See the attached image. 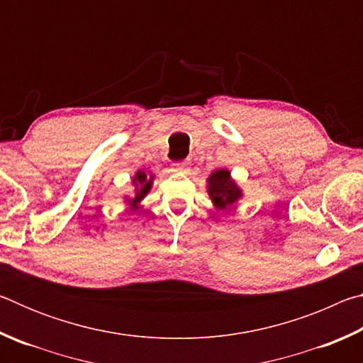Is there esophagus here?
<instances>
[{
  "label": "esophagus",
  "mask_w": 363,
  "mask_h": 363,
  "mask_svg": "<svg viewBox=\"0 0 363 363\" xmlns=\"http://www.w3.org/2000/svg\"><path fill=\"white\" fill-rule=\"evenodd\" d=\"M189 164H190L189 160H182V162L173 163V169L174 171H184V173H186V171L189 169Z\"/></svg>",
  "instance_id": "obj_1"
}]
</instances>
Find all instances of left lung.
<instances>
[{"label": "left lung", "instance_id": "obj_1", "mask_svg": "<svg viewBox=\"0 0 363 363\" xmlns=\"http://www.w3.org/2000/svg\"><path fill=\"white\" fill-rule=\"evenodd\" d=\"M208 194L218 210H225L240 199L242 190L230 179L229 171L218 169L208 177Z\"/></svg>", "mask_w": 363, "mask_h": 363}]
</instances>
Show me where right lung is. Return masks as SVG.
Wrapping results in <instances>:
<instances>
[{"label": "right lung", "instance_id": "obj_1", "mask_svg": "<svg viewBox=\"0 0 363 363\" xmlns=\"http://www.w3.org/2000/svg\"><path fill=\"white\" fill-rule=\"evenodd\" d=\"M152 179L153 176L147 177V174L144 173V171H138L136 176H134L133 179V184L136 186V196L131 200H128V203L131 205V208H134V210H138V205L139 201L144 199V196L147 195V192H149L150 187H152Z\"/></svg>", "mask_w": 363, "mask_h": 363}]
</instances>
